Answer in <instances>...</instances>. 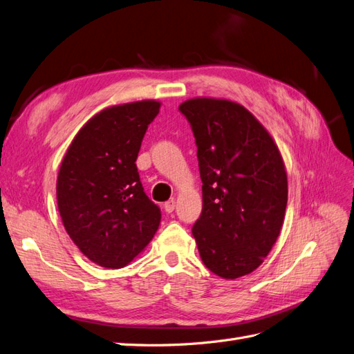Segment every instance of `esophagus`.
I'll use <instances>...</instances> for the list:
<instances>
[{"instance_id":"obj_1","label":"esophagus","mask_w":354,"mask_h":354,"mask_svg":"<svg viewBox=\"0 0 354 354\" xmlns=\"http://www.w3.org/2000/svg\"><path fill=\"white\" fill-rule=\"evenodd\" d=\"M163 207H165V210L167 212V214H171V212L175 210V200H169V201H166Z\"/></svg>"}]
</instances>
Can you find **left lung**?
Listing matches in <instances>:
<instances>
[{
    "label": "left lung",
    "instance_id": "1",
    "mask_svg": "<svg viewBox=\"0 0 354 354\" xmlns=\"http://www.w3.org/2000/svg\"><path fill=\"white\" fill-rule=\"evenodd\" d=\"M193 129L203 210L193 236L203 264L222 279L257 270L283 225L288 176L270 133L227 99L194 97L179 105Z\"/></svg>",
    "mask_w": 354,
    "mask_h": 354
}]
</instances>
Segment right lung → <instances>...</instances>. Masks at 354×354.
I'll list each match as a JSON object with an SVG mask.
<instances>
[{
  "mask_svg": "<svg viewBox=\"0 0 354 354\" xmlns=\"http://www.w3.org/2000/svg\"><path fill=\"white\" fill-rule=\"evenodd\" d=\"M157 100L100 111L80 129L59 169L56 197L69 237L95 264L121 268L153 240L161 212L135 161Z\"/></svg>",
  "mask_w": 354,
  "mask_h": 354,
  "instance_id": "add662e5",
  "label": "right lung"
}]
</instances>
